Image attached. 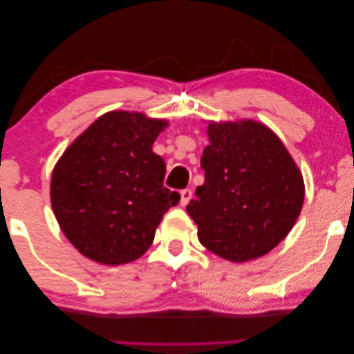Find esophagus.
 <instances>
[{
	"mask_svg": "<svg viewBox=\"0 0 354 354\" xmlns=\"http://www.w3.org/2000/svg\"><path fill=\"white\" fill-rule=\"evenodd\" d=\"M191 198H193V189L187 188V189H182V191H180V204H182L183 207L188 205V202L191 201Z\"/></svg>",
	"mask_w": 354,
	"mask_h": 354,
	"instance_id": "obj_1",
	"label": "esophagus"
}]
</instances>
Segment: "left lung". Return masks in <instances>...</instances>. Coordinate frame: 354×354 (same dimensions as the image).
I'll return each instance as SVG.
<instances>
[{
	"label": "left lung",
	"mask_w": 354,
	"mask_h": 354,
	"mask_svg": "<svg viewBox=\"0 0 354 354\" xmlns=\"http://www.w3.org/2000/svg\"><path fill=\"white\" fill-rule=\"evenodd\" d=\"M205 182L187 212L202 246L230 262L270 252L292 230L303 207V176L268 127L254 120L208 125Z\"/></svg>",
	"instance_id": "obj_1"
}]
</instances>
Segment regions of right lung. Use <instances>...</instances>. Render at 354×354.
Returning a JSON list of instances; mask_svg holds the SVG:
<instances>
[{
    "label": "right lung",
    "mask_w": 354,
    "mask_h": 354,
    "mask_svg": "<svg viewBox=\"0 0 354 354\" xmlns=\"http://www.w3.org/2000/svg\"><path fill=\"white\" fill-rule=\"evenodd\" d=\"M167 122L113 111L75 139L53 171L51 205L64 235L91 260L129 263L152 245L180 194L165 188L152 144Z\"/></svg>",
    "instance_id": "1"
}]
</instances>
